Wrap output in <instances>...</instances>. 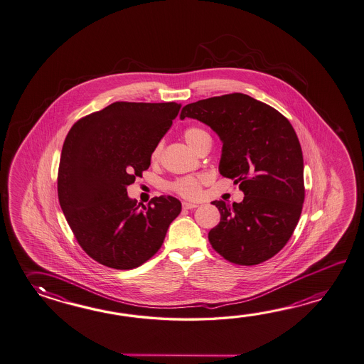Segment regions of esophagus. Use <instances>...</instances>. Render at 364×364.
I'll return each instance as SVG.
<instances>
[{
	"instance_id": "esophagus-1",
	"label": "esophagus",
	"mask_w": 364,
	"mask_h": 364,
	"mask_svg": "<svg viewBox=\"0 0 364 364\" xmlns=\"http://www.w3.org/2000/svg\"><path fill=\"white\" fill-rule=\"evenodd\" d=\"M198 208L197 203H192V202H183V208L186 210H193V208Z\"/></svg>"
}]
</instances>
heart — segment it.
<instances>
[{"label":"heart","mask_w":364,"mask_h":364,"mask_svg":"<svg viewBox=\"0 0 364 364\" xmlns=\"http://www.w3.org/2000/svg\"><path fill=\"white\" fill-rule=\"evenodd\" d=\"M184 139L188 142V145L197 151V149L200 148L203 142L208 140L210 136L205 129H202L200 127L192 126L188 127L184 131ZM162 148H164V144L161 141L158 142L151 150V161H158V158L162 153ZM205 180H206L205 175L183 176V178H178L170 183V189L173 193L178 194L180 197L193 200L200 196L202 183H205Z\"/></svg>","instance_id":"1"}]
</instances>
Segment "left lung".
I'll return each mask as SVG.
<instances>
[{
	"label": "left lung",
	"mask_w": 364,
	"mask_h": 364,
	"mask_svg": "<svg viewBox=\"0 0 364 364\" xmlns=\"http://www.w3.org/2000/svg\"><path fill=\"white\" fill-rule=\"evenodd\" d=\"M180 118L211 127L223 141L219 171L244 192L242 202L214 200L220 222L208 241L224 259L254 266L291 237L304 200V156L289 120L242 93L186 105Z\"/></svg>",
	"instance_id": "8db88e82"
}]
</instances>
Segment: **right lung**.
<instances>
[{
  "label": "right lung",
  "instance_id": "right-lung-1",
  "mask_svg": "<svg viewBox=\"0 0 364 364\" xmlns=\"http://www.w3.org/2000/svg\"><path fill=\"white\" fill-rule=\"evenodd\" d=\"M181 104L109 105L68 131L58 168V200L77 244L92 259L131 269L150 259L181 211L175 197L131 200L127 186L148 170L151 150Z\"/></svg>",
  "mask_w": 364,
  "mask_h": 364
}]
</instances>
